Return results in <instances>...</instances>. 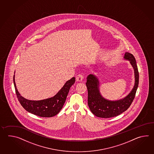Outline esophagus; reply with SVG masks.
<instances>
[{"label":"esophagus","instance_id":"esophagus-1","mask_svg":"<svg viewBox=\"0 0 154 154\" xmlns=\"http://www.w3.org/2000/svg\"><path fill=\"white\" fill-rule=\"evenodd\" d=\"M83 75H82V74H79L76 76V80L78 81V82H82V79H83Z\"/></svg>","mask_w":154,"mask_h":154}]
</instances>
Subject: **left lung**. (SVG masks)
I'll list each match as a JSON object with an SVG mask.
<instances>
[{"instance_id": "left-lung-1", "label": "left lung", "mask_w": 154, "mask_h": 154, "mask_svg": "<svg viewBox=\"0 0 154 154\" xmlns=\"http://www.w3.org/2000/svg\"><path fill=\"white\" fill-rule=\"evenodd\" d=\"M124 59L129 60L133 68L135 77L134 87L130 93L124 98L111 101L106 99L100 91L98 79L94 74L87 77L86 85L88 91V106L92 113L100 118H111L121 115L128 109L135 97L139 84V72L134 56L125 52Z\"/></svg>"}]
</instances>
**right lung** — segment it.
<instances>
[{
    "label": "right lung",
    "mask_w": 154,
    "mask_h": 154,
    "mask_svg": "<svg viewBox=\"0 0 154 154\" xmlns=\"http://www.w3.org/2000/svg\"><path fill=\"white\" fill-rule=\"evenodd\" d=\"M13 80L17 97L25 109L39 117H52L57 115L63 108L69 90L75 83V78L73 77L66 82L62 88L52 97L39 101L29 100L21 96L17 88L15 82V75H14Z\"/></svg>",
    "instance_id": "obj_1"
}]
</instances>
